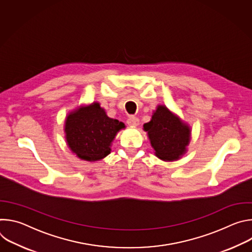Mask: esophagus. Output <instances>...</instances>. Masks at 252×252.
Listing matches in <instances>:
<instances>
[{"instance_id":"obj_1","label":"esophagus","mask_w":252,"mask_h":252,"mask_svg":"<svg viewBox=\"0 0 252 252\" xmlns=\"http://www.w3.org/2000/svg\"><path fill=\"white\" fill-rule=\"evenodd\" d=\"M126 123H127V125H128L129 126H131V127H135V126H138V124H139V120H138L136 117L130 116V117L127 119Z\"/></svg>"}]
</instances>
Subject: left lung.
Listing matches in <instances>:
<instances>
[{
  "mask_svg": "<svg viewBox=\"0 0 252 252\" xmlns=\"http://www.w3.org/2000/svg\"><path fill=\"white\" fill-rule=\"evenodd\" d=\"M155 155L164 161H174L187 153L190 126L172 114L165 105H158L151 122L143 125Z\"/></svg>",
  "mask_w": 252,
  "mask_h": 252,
  "instance_id": "1",
  "label": "left lung"
}]
</instances>
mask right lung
<instances>
[{
    "label": "right lung",
    "instance_id": "1",
    "mask_svg": "<svg viewBox=\"0 0 252 252\" xmlns=\"http://www.w3.org/2000/svg\"><path fill=\"white\" fill-rule=\"evenodd\" d=\"M124 123L111 119L99 103L80 106L70 112L64 123L67 147L79 158L96 161L111 154V145Z\"/></svg>",
    "mask_w": 252,
    "mask_h": 252
}]
</instances>
